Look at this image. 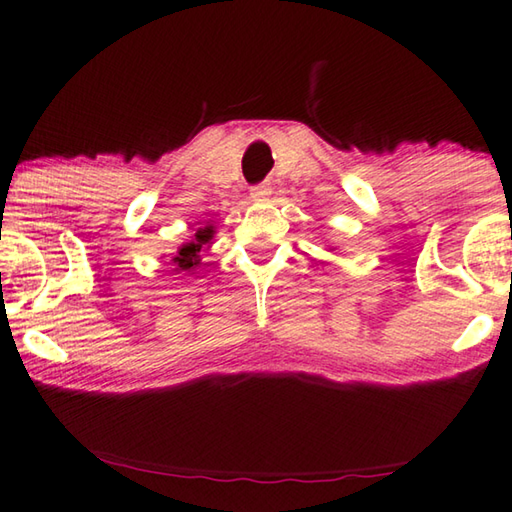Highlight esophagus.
I'll use <instances>...</instances> for the list:
<instances>
[{
    "label": "esophagus",
    "mask_w": 512,
    "mask_h": 512,
    "mask_svg": "<svg viewBox=\"0 0 512 512\" xmlns=\"http://www.w3.org/2000/svg\"><path fill=\"white\" fill-rule=\"evenodd\" d=\"M271 197V183H257L250 188V199L253 201H266Z\"/></svg>",
    "instance_id": "34e87169"
}]
</instances>
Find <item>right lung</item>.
<instances>
[{"instance_id":"add662e5","label":"right lung","mask_w":512,"mask_h":512,"mask_svg":"<svg viewBox=\"0 0 512 512\" xmlns=\"http://www.w3.org/2000/svg\"><path fill=\"white\" fill-rule=\"evenodd\" d=\"M212 235H215V230H212V226H206V228L197 230V235H194V239L190 241V244H185L179 250V255L172 259L174 266H176V273H181V271L192 273L194 268L199 266V262H201V257H199L201 248H203V244H208V241L212 239Z\"/></svg>"}]
</instances>
